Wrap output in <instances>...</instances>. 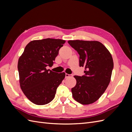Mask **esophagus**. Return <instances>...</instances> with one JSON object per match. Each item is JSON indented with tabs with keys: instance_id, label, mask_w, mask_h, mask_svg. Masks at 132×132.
Returning a JSON list of instances; mask_svg holds the SVG:
<instances>
[{
	"instance_id": "obj_1",
	"label": "esophagus",
	"mask_w": 132,
	"mask_h": 132,
	"mask_svg": "<svg viewBox=\"0 0 132 132\" xmlns=\"http://www.w3.org/2000/svg\"><path fill=\"white\" fill-rule=\"evenodd\" d=\"M73 75L72 74H65V78H70V77H72Z\"/></svg>"
}]
</instances>
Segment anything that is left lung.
Masks as SVG:
<instances>
[{"label":"left lung","instance_id":"left-lung-1","mask_svg":"<svg viewBox=\"0 0 132 132\" xmlns=\"http://www.w3.org/2000/svg\"><path fill=\"white\" fill-rule=\"evenodd\" d=\"M80 55L79 66L85 68L81 77L75 75L76 85L71 89L75 100L82 105L96 101L104 93L113 68L112 55L102 43L96 41L69 40Z\"/></svg>","mask_w":132,"mask_h":132}]
</instances>
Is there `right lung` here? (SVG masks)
Masks as SVG:
<instances>
[{
    "label": "right lung",
    "mask_w": 132,
    "mask_h": 132,
    "mask_svg": "<svg viewBox=\"0 0 132 132\" xmlns=\"http://www.w3.org/2000/svg\"><path fill=\"white\" fill-rule=\"evenodd\" d=\"M65 40L46 38L27 44L18 61L20 87L30 101L43 105L53 100L58 86L64 79V72L58 73L50 69Z\"/></svg>",
    "instance_id": "right-lung-1"
}]
</instances>
